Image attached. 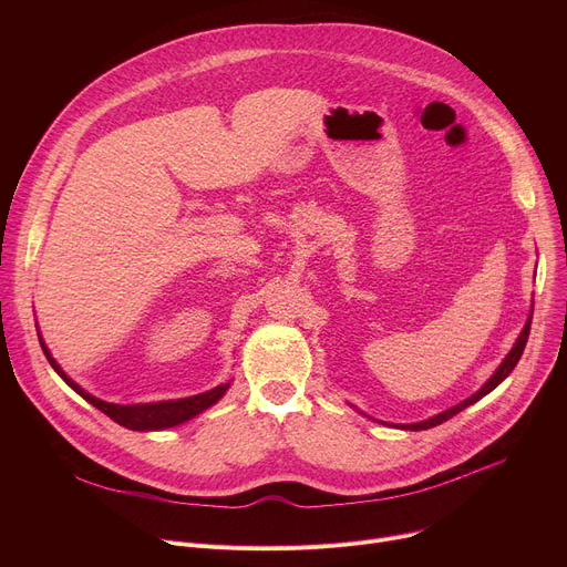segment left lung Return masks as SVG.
I'll return each instance as SVG.
<instances>
[{"instance_id":"left-lung-1","label":"left lung","mask_w":567,"mask_h":567,"mask_svg":"<svg viewBox=\"0 0 567 567\" xmlns=\"http://www.w3.org/2000/svg\"><path fill=\"white\" fill-rule=\"evenodd\" d=\"M530 317H533V310H530ZM528 331H530V319L526 321V326H524V331L519 333V338H517V342H515V347L511 349V353L505 355L503 359V363L498 365V370L485 381V385L483 389L478 391V393H473L471 398H466L464 402H460V404H455V406H451V409H445V411H441V413H436V415H432V419H427V421H423V423H411V425H398V427H402V430H411V432H419V430H430V427H436V425H441L443 421H449V419H453L455 413H460V411H464L466 406H471V404H475L478 400H483L487 393H492L496 385L508 377L513 370H515V365L519 363V359H522V353H524V347H526V340H528Z\"/></svg>"}]
</instances>
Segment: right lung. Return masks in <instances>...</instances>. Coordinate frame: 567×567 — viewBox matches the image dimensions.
<instances>
[{
  "instance_id": "right-lung-1",
  "label": "right lung",
  "mask_w": 567,
  "mask_h": 567,
  "mask_svg": "<svg viewBox=\"0 0 567 567\" xmlns=\"http://www.w3.org/2000/svg\"><path fill=\"white\" fill-rule=\"evenodd\" d=\"M39 340H41V336H39ZM41 347H43L45 359L54 368V372L62 377L80 398H84L89 404H94L99 411L110 415L114 423L124 425L128 430H135V432L167 430V427H174V425H182V423L195 419V415H199L202 411H206L208 406H214L227 393V389H229V383H220V385H216V389H212V391L193 395V398H182V400L148 402V404H112V402H105V400H99L94 395H89L84 389H80V385L73 379H69V374L56 365V361L52 359V353L48 351L43 340H41Z\"/></svg>"
}]
</instances>
